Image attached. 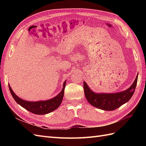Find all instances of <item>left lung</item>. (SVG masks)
Masks as SVG:
<instances>
[{
  "label": "left lung",
  "instance_id": "8db88e82",
  "mask_svg": "<svg viewBox=\"0 0 146 146\" xmlns=\"http://www.w3.org/2000/svg\"><path fill=\"white\" fill-rule=\"evenodd\" d=\"M138 75L133 84L129 89L116 93H96L88 87L85 82L83 83L84 92L86 99L91 105L98 108L112 111L127 102L133 96L138 81Z\"/></svg>",
  "mask_w": 146,
  "mask_h": 146
}]
</instances>
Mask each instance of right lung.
Wrapping results in <instances>:
<instances>
[{"mask_svg":"<svg viewBox=\"0 0 146 146\" xmlns=\"http://www.w3.org/2000/svg\"><path fill=\"white\" fill-rule=\"evenodd\" d=\"M8 86H9L10 91L13 99L22 107L24 108L25 109L28 110V111L34 114H45L54 111V110L59 107L61 102L63 100L64 96V91L66 86V81H64L63 83L62 90H61V91L56 96L47 100L37 102H29L19 98L13 91L9 84H8Z\"/></svg>","mask_w":146,"mask_h":146,"instance_id":"1","label":"right lung"}]
</instances>
